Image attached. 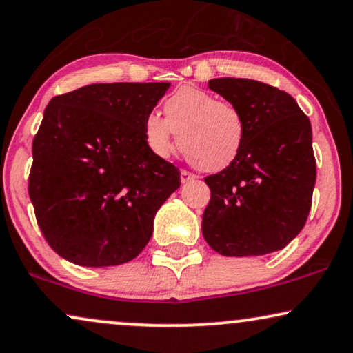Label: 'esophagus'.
Here are the masks:
<instances>
[{"instance_id":"34e87169","label":"esophagus","mask_w":353,"mask_h":353,"mask_svg":"<svg viewBox=\"0 0 353 353\" xmlns=\"http://www.w3.org/2000/svg\"><path fill=\"white\" fill-rule=\"evenodd\" d=\"M194 179H195V174H192L189 171H185V169H182V171H181L182 184H185V182H190V181H194Z\"/></svg>"}]
</instances>
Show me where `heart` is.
Instances as JSON below:
<instances>
[{"label": "heart", "mask_w": 353, "mask_h": 353, "mask_svg": "<svg viewBox=\"0 0 353 353\" xmlns=\"http://www.w3.org/2000/svg\"><path fill=\"white\" fill-rule=\"evenodd\" d=\"M163 112L164 117L148 114L143 121L145 142L158 157L168 158L181 142V150L196 169L219 172L241 154L247 121L234 103L187 85L164 101Z\"/></svg>", "instance_id": "heart-1"}]
</instances>
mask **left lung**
Segmentation results:
<instances>
[{
    "label": "left lung",
    "instance_id": "8db88e82",
    "mask_svg": "<svg viewBox=\"0 0 353 353\" xmlns=\"http://www.w3.org/2000/svg\"><path fill=\"white\" fill-rule=\"evenodd\" d=\"M208 87L241 108L247 139L231 166L205 177V241L224 256L278 252L299 236L312 208V124L289 93L268 83L221 77Z\"/></svg>",
    "mask_w": 353,
    "mask_h": 353
}]
</instances>
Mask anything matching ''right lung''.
Here are the masks:
<instances>
[{
    "label": "right lung",
    "instance_id": "right-lung-1",
    "mask_svg": "<svg viewBox=\"0 0 353 353\" xmlns=\"http://www.w3.org/2000/svg\"><path fill=\"white\" fill-rule=\"evenodd\" d=\"M171 83H92L51 98L32 145L29 195L48 245L79 266L134 260L181 185L145 142L143 121Z\"/></svg>",
    "mask_w": 353,
    "mask_h": 353
}]
</instances>
